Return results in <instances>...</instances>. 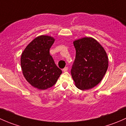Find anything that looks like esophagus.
Segmentation results:
<instances>
[{
    "label": "esophagus",
    "mask_w": 126,
    "mask_h": 126,
    "mask_svg": "<svg viewBox=\"0 0 126 126\" xmlns=\"http://www.w3.org/2000/svg\"><path fill=\"white\" fill-rule=\"evenodd\" d=\"M68 67H65V68H64L63 69V71H64V72H66L67 71H68Z\"/></svg>",
    "instance_id": "obj_1"
}]
</instances>
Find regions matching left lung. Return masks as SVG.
Instances as JSON below:
<instances>
[{"label":"left lung","instance_id":"left-lung-1","mask_svg":"<svg viewBox=\"0 0 126 126\" xmlns=\"http://www.w3.org/2000/svg\"><path fill=\"white\" fill-rule=\"evenodd\" d=\"M73 43L76 53L71 72L75 85L81 90L93 88L102 80L108 69L106 52L93 38H83Z\"/></svg>","mask_w":126,"mask_h":126}]
</instances>
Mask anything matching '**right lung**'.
<instances>
[{
  "instance_id": "add662e5",
  "label": "right lung",
  "mask_w": 126,
  "mask_h": 126,
  "mask_svg": "<svg viewBox=\"0 0 126 126\" xmlns=\"http://www.w3.org/2000/svg\"><path fill=\"white\" fill-rule=\"evenodd\" d=\"M54 41V38L47 35L38 36L28 44L21 55L24 77L32 86L39 90L54 86L62 73L49 54Z\"/></svg>"
}]
</instances>
